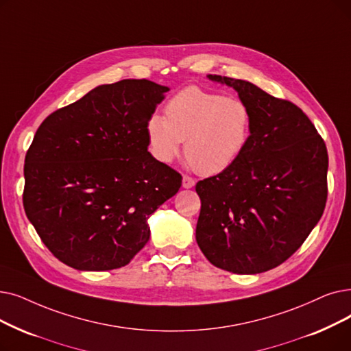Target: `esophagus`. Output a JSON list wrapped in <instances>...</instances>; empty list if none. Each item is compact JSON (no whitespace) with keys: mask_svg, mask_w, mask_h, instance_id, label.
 Listing matches in <instances>:
<instances>
[{"mask_svg":"<svg viewBox=\"0 0 351 351\" xmlns=\"http://www.w3.org/2000/svg\"><path fill=\"white\" fill-rule=\"evenodd\" d=\"M182 186L186 188V189H191L195 186V179L188 176V175H184V179H182Z\"/></svg>","mask_w":351,"mask_h":351,"instance_id":"esophagus-1","label":"esophagus"}]
</instances>
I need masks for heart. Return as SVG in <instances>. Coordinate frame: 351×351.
<instances>
[{"mask_svg": "<svg viewBox=\"0 0 351 351\" xmlns=\"http://www.w3.org/2000/svg\"><path fill=\"white\" fill-rule=\"evenodd\" d=\"M252 132L250 106L201 87L178 91L165 106V117L155 113L146 121L150 154L171 163L185 141V156L201 175L230 169L247 150Z\"/></svg>", "mask_w": 351, "mask_h": 351, "instance_id": "obj_1", "label": "heart"}]
</instances>
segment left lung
I'll return each instance as SVG.
<instances>
[{
	"label": "left lung",
	"mask_w": 351,
	"mask_h": 351,
	"mask_svg": "<svg viewBox=\"0 0 351 351\" xmlns=\"http://www.w3.org/2000/svg\"><path fill=\"white\" fill-rule=\"evenodd\" d=\"M238 91L252 113L247 150L230 169L196 184V242L208 261L260 274L287 261L307 239L327 202L328 155L298 106L255 84L209 74Z\"/></svg>",
	"instance_id": "left-lung-1"
}]
</instances>
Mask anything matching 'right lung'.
I'll return each instance as SVG.
<instances>
[{"instance_id":"obj_1","label":"right lung","mask_w":351,"mask_h":351,"mask_svg":"<svg viewBox=\"0 0 351 351\" xmlns=\"http://www.w3.org/2000/svg\"><path fill=\"white\" fill-rule=\"evenodd\" d=\"M169 90L101 84L45 117L24 165L25 215L44 245L80 271L125 267L149 241V217L182 176L147 152L146 121Z\"/></svg>"}]
</instances>
